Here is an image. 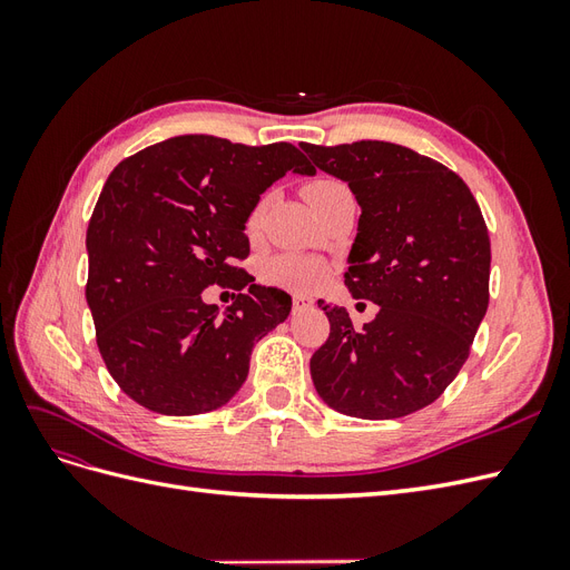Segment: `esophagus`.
Here are the masks:
<instances>
[{
	"label": "esophagus",
	"instance_id": "obj_1",
	"mask_svg": "<svg viewBox=\"0 0 570 570\" xmlns=\"http://www.w3.org/2000/svg\"><path fill=\"white\" fill-rule=\"evenodd\" d=\"M312 306H314L312 297H306V295H295V297H292V308H295V314L304 312V308H312Z\"/></svg>",
	"mask_w": 570,
	"mask_h": 570
}]
</instances>
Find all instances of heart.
I'll list each match as a JSON object with an SVG mask.
<instances>
[{
  "instance_id": "b5f03b06",
  "label": "heart",
  "mask_w": 570,
  "mask_h": 570,
  "mask_svg": "<svg viewBox=\"0 0 570 570\" xmlns=\"http://www.w3.org/2000/svg\"><path fill=\"white\" fill-rule=\"evenodd\" d=\"M342 189H347V187H344V183H340L335 178H316V180L304 185L302 195L308 204H312V209H316L321 202L333 197L335 193H342ZM262 275L268 285L306 292V289H314L316 285L323 283L325 266L314 256L281 254V256H273L271 262L264 264Z\"/></svg>"
}]
</instances>
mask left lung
<instances>
[{
	"mask_svg": "<svg viewBox=\"0 0 570 570\" xmlns=\"http://www.w3.org/2000/svg\"><path fill=\"white\" fill-rule=\"evenodd\" d=\"M350 185L361 216L344 285L377 304L364 331L318 306L331 335L312 356L321 400L344 416L402 419L433 404L469 358L490 302V235L454 170L402 145H299Z\"/></svg>",
	"mask_w": 570,
	"mask_h": 570,
	"instance_id": "8db88e82",
	"label": "left lung"
}]
</instances>
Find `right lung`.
<instances>
[{
  "instance_id": "add662e5",
  "label": "right lung",
  "mask_w": 570,
  "mask_h": 570,
  "mask_svg": "<svg viewBox=\"0 0 570 570\" xmlns=\"http://www.w3.org/2000/svg\"><path fill=\"white\" fill-rule=\"evenodd\" d=\"M285 174L316 168L287 142L233 145L180 135L120 161L88 226V287L97 347L118 387L164 416L228 404L254 344L289 316L292 297L256 285L245 223ZM246 292L218 317L200 292Z\"/></svg>"
}]
</instances>
